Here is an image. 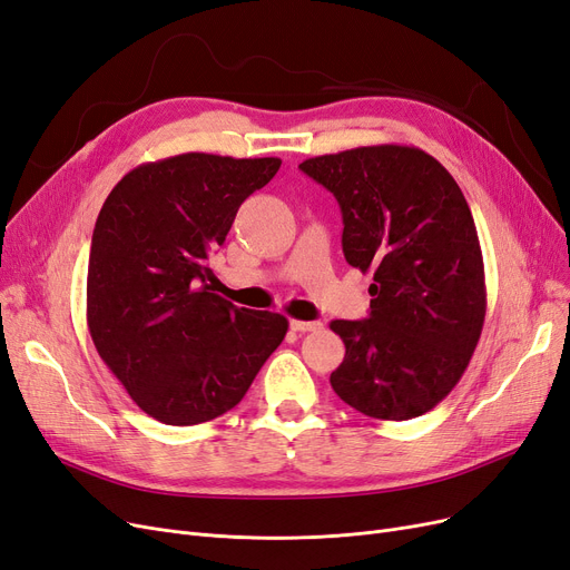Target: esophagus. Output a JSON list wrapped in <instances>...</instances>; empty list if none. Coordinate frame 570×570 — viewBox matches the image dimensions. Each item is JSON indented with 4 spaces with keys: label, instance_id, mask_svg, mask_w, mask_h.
Segmentation results:
<instances>
[{
    "label": "esophagus",
    "instance_id": "34e87169",
    "mask_svg": "<svg viewBox=\"0 0 570 570\" xmlns=\"http://www.w3.org/2000/svg\"><path fill=\"white\" fill-rule=\"evenodd\" d=\"M289 330L294 332H313V330H321L318 321H289Z\"/></svg>",
    "mask_w": 570,
    "mask_h": 570
}]
</instances>
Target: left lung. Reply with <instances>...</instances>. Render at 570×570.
Masks as SVG:
<instances>
[{
  "mask_svg": "<svg viewBox=\"0 0 570 570\" xmlns=\"http://www.w3.org/2000/svg\"><path fill=\"white\" fill-rule=\"evenodd\" d=\"M299 169L335 195L344 257L375 281L365 321L330 323L346 346L330 384L367 417H420L460 382L483 330L472 209L448 169L412 146L318 155Z\"/></svg>",
  "mask_w": 570,
  "mask_h": 570,
  "instance_id": "8db88e82",
  "label": "left lung"
}]
</instances>
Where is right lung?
Segmentation results:
<instances>
[{
    "instance_id": "1",
    "label": "right lung",
    "mask_w": 570,
    "mask_h": 570,
    "mask_svg": "<svg viewBox=\"0 0 570 570\" xmlns=\"http://www.w3.org/2000/svg\"><path fill=\"white\" fill-rule=\"evenodd\" d=\"M278 158L184 153L122 176L91 235L87 323L98 356L146 415L209 422L238 405L287 318L209 292V257Z\"/></svg>"
}]
</instances>
